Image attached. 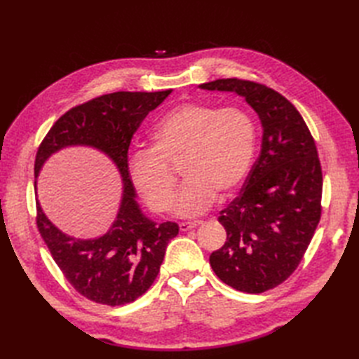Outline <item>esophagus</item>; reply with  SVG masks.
Wrapping results in <instances>:
<instances>
[{"label":"esophagus","mask_w":359,"mask_h":359,"mask_svg":"<svg viewBox=\"0 0 359 359\" xmlns=\"http://www.w3.org/2000/svg\"><path fill=\"white\" fill-rule=\"evenodd\" d=\"M201 224H202V222H184V223H180V231L187 232V231L194 229V227H198Z\"/></svg>","instance_id":"esophagus-1"}]
</instances>
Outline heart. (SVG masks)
<instances>
[{"instance_id": "obj_1", "label": "heart", "mask_w": 359, "mask_h": 359, "mask_svg": "<svg viewBox=\"0 0 359 359\" xmlns=\"http://www.w3.org/2000/svg\"><path fill=\"white\" fill-rule=\"evenodd\" d=\"M151 151H137L128 161L130 181L157 212L175 201V178L168 168L182 161L186 180L177 214L196 217L241 186L252 166L256 126L241 107L186 102L163 115L151 132Z\"/></svg>"}]
</instances>
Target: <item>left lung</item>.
<instances>
[{"label": "left lung", "mask_w": 359, "mask_h": 359, "mask_svg": "<svg viewBox=\"0 0 359 359\" xmlns=\"http://www.w3.org/2000/svg\"><path fill=\"white\" fill-rule=\"evenodd\" d=\"M199 88L243 97L262 124L260 154L240 196L219 217L227 240L210 256L223 283L262 293L297 269L320 220L322 169L316 144L295 106L265 85L233 78Z\"/></svg>", "instance_id": "8db88e82"}]
</instances>
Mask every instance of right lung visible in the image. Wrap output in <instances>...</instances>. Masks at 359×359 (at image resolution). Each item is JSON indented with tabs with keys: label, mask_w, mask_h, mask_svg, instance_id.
<instances>
[{
	"label": "right lung",
	"mask_w": 359,
	"mask_h": 359,
	"mask_svg": "<svg viewBox=\"0 0 359 359\" xmlns=\"http://www.w3.org/2000/svg\"><path fill=\"white\" fill-rule=\"evenodd\" d=\"M170 93L118 91L76 106L52 126L37 151V227L70 285L94 302L124 306L144 295L158 274L168 243L178 235L177 223H157L145 215L128 177L132 137L145 116ZM73 146L93 147L104 154L123 184L114 223L103 236L86 241L67 236L53 225L42 211L36 193V178L44 163L53 154Z\"/></svg>",
	"instance_id": "add662e5"
}]
</instances>
